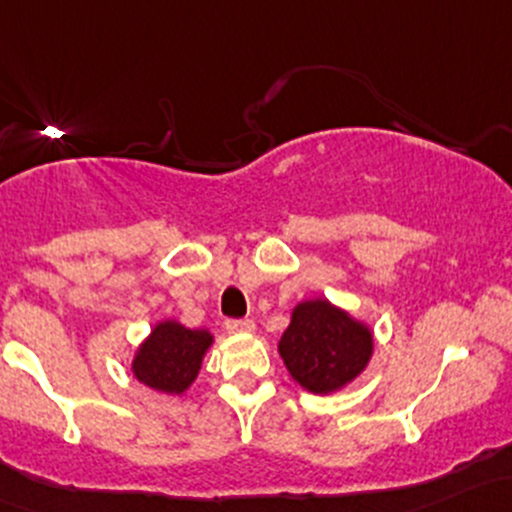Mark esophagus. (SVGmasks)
Segmentation results:
<instances>
[{"label":"esophagus","instance_id":"1","mask_svg":"<svg viewBox=\"0 0 512 512\" xmlns=\"http://www.w3.org/2000/svg\"><path fill=\"white\" fill-rule=\"evenodd\" d=\"M228 333H252L255 330V323L250 318H228L226 320Z\"/></svg>","mask_w":512,"mask_h":512}]
</instances>
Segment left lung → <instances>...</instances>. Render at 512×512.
Instances as JSON below:
<instances>
[{
    "label": "left lung",
    "mask_w": 512,
    "mask_h": 512,
    "mask_svg": "<svg viewBox=\"0 0 512 512\" xmlns=\"http://www.w3.org/2000/svg\"><path fill=\"white\" fill-rule=\"evenodd\" d=\"M279 355L303 389L330 393L367 367L372 333L328 301H306L294 308Z\"/></svg>",
    "instance_id": "obj_1"
}]
</instances>
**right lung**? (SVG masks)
Returning a JSON list of instances; mask_svg holds the SVG:
<instances>
[{
  "label": "right lung",
  "mask_w": 512,
  "mask_h": 512,
  "mask_svg": "<svg viewBox=\"0 0 512 512\" xmlns=\"http://www.w3.org/2000/svg\"><path fill=\"white\" fill-rule=\"evenodd\" d=\"M209 345L211 335L206 330H189L165 320L155 325L153 335L138 350L133 372L150 389L182 393L199 374L201 357Z\"/></svg>",
  "instance_id": "right-lung-1"
}]
</instances>
